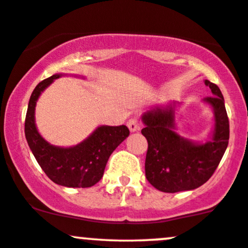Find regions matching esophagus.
<instances>
[{
  "label": "esophagus",
  "mask_w": 248,
  "mask_h": 248,
  "mask_svg": "<svg viewBox=\"0 0 248 248\" xmlns=\"http://www.w3.org/2000/svg\"><path fill=\"white\" fill-rule=\"evenodd\" d=\"M127 126H128V128H129V130L132 133L137 132V130H139V128H140L139 121H137L136 119H130V120L127 122Z\"/></svg>",
  "instance_id": "obj_1"
}]
</instances>
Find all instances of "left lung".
I'll use <instances>...</instances> for the list:
<instances>
[{
	"label": "left lung",
	"instance_id": "8db88e82",
	"mask_svg": "<svg viewBox=\"0 0 248 248\" xmlns=\"http://www.w3.org/2000/svg\"><path fill=\"white\" fill-rule=\"evenodd\" d=\"M211 97L202 99L214 113V124L205 142L193 141L177 133L181 104L168 101L143 113V136L148 141L145 177L155 188L165 193L192 190L209 180L229 144L230 128L224 98L208 79Z\"/></svg>",
	"mask_w": 248,
	"mask_h": 248
}]
</instances>
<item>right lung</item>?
Masks as SVG:
<instances>
[{
    "instance_id": "1",
    "label": "right lung",
    "mask_w": 248,
    "mask_h": 248,
    "mask_svg": "<svg viewBox=\"0 0 248 248\" xmlns=\"http://www.w3.org/2000/svg\"><path fill=\"white\" fill-rule=\"evenodd\" d=\"M62 76H84L55 74L35 86L30 98L25 119V137L32 154L43 171L53 183L70 188L92 187L103 178L107 160L113 151L129 136V129L122 126H98L90 135L71 147L50 144L41 136L35 124V106L41 93Z\"/></svg>"
}]
</instances>
